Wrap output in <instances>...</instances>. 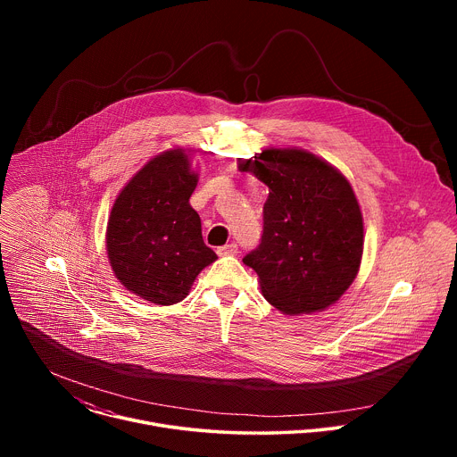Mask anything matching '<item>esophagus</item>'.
<instances>
[{
	"label": "esophagus",
	"instance_id": "1",
	"mask_svg": "<svg viewBox=\"0 0 457 457\" xmlns=\"http://www.w3.org/2000/svg\"><path fill=\"white\" fill-rule=\"evenodd\" d=\"M217 253H219L220 256H229V254H237V253H238V245H237L235 242H231V244H226V245L219 247V249H217Z\"/></svg>",
	"mask_w": 457,
	"mask_h": 457
}]
</instances>
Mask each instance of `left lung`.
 <instances>
[{"mask_svg":"<svg viewBox=\"0 0 457 457\" xmlns=\"http://www.w3.org/2000/svg\"><path fill=\"white\" fill-rule=\"evenodd\" d=\"M270 187L264 233L242 262L264 298L284 314L333 305L358 275L363 217L349 180L329 162L298 148H266L238 161Z\"/></svg>","mask_w":457,"mask_h":457,"instance_id":"1","label":"left lung"}]
</instances>
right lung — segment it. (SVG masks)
<instances>
[{
	"label": "right lung",
	"instance_id": "add662e5",
	"mask_svg": "<svg viewBox=\"0 0 457 457\" xmlns=\"http://www.w3.org/2000/svg\"><path fill=\"white\" fill-rule=\"evenodd\" d=\"M197 180L187 154L175 148L148 161L117 195L106 228L108 260L117 280L143 300H184L217 260L189 206Z\"/></svg>",
	"mask_w": 457,
	"mask_h": 457
}]
</instances>
